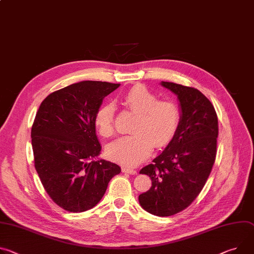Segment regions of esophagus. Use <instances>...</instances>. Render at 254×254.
Listing matches in <instances>:
<instances>
[{"label": "esophagus", "mask_w": 254, "mask_h": 254, "mask_svg": "<svg viewBox=\"0 0 254 254\" xmlns=\"http://www.w3.org/2000/svg\"><path fill=\"white\" fill-rule=\"evenodd\" d=\"M122 170H123V172H125V173H128V174H131V175L136 174V171H135V170H133V169H130V168L123 167V168H122Z\"/></svg>", "instance_id": "obj_1"}]
</instances>
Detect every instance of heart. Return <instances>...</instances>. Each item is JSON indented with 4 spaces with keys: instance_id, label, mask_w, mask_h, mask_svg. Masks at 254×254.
I'll return each instance as SVG.
<instances>
[{
    "instance_id": "obj_1",
    "label": "heart",
    "mask_w": 254,
    "mask_h": 254,
    "mask_svg": "<svg viewBox=\"0 0 254 254\" xmlns=\"http://www.w3.org/2000/svg\"><path fill=\"white\" fill-rule=\"evenodd\" d=\"M124 104L137 114L130 135L122 136L107 146V154L115 162L135 166L146 160L155 144L166 146L175 135L181 121L179 105L172 100H157V96L144 86L129 89ZM114 105L107 103L96 111L94 125L98 133L109 137L114 132Z\"/></svg>"
}]
</instances>
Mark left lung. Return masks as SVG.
Masks as SVG:
<instances>
[{
	"label": "left lung",
	"instance_id": "1",
	"mask_svg": "<svg viewBox=\"0 0 254 254\" xmlns=\"http://www.w3.org/2000/svg\"><path fill=\"white\" fill-rule=\"evenodd\" d=\"M177 96L181 111L179 127L165 150L140 173L152 180L139 195L141 206L158 217L183 211L204 187L215 163L218 118L215 108L197 89L161 82Z\"/></svg>",
	"mask_w": 254,
	"mask_h": 254
}]
</instances>
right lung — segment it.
Masks as SVG:
<instances>
[{"mask_svg": "<svg viewBox=\"0 0 254 254\" xmlns=\"http://www.w3.org/2000/svg\"><path fill=\"white\" fill-rule=\"evenodd\" d=\"M121 84L82 81L53 92L36 113L31 128L34 166L44 190L64 210L85 212L104 195L121 167L96 158L101 145L94 118Z\"/></svg>", "mask_w": 254, "mask_h": 254, "instance_id": "right-lung-1", "label": "right lung"}]
</instances>
